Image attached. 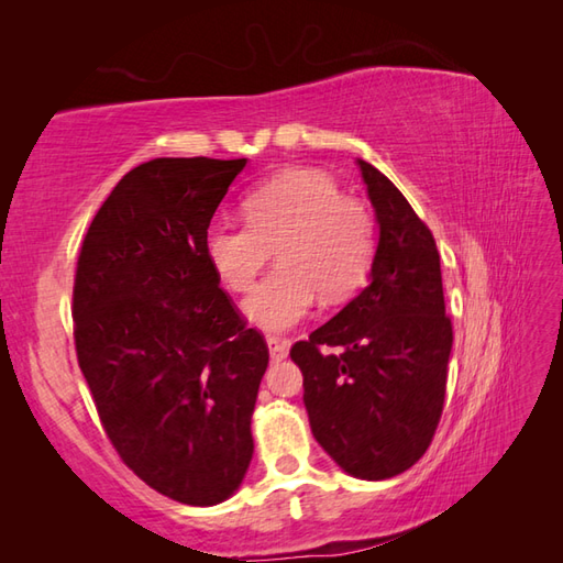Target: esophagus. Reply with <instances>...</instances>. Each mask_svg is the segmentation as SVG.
<instances>
[{
    "label": "esophagus",
    "mask_w": 563,
    "mask_h": 563,
    "mask_svg": "<svg viewBox=\"0 0 563 563\" xmlns=\"http://www.w3.org/2000/svg\"><path fill=\"white\" fill-rule=\"evenodd\" d=\"M267 347H269L272 362H282V360H286V354H289V345H286V342L279 338H269Z\"/></svg>",
    "instance_id": "34e87169"
}]
</instances>
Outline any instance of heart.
<instances>
[{"instance_id":"1","label":"heart","mask_w":563,"mask_h":563,"mask_svg":"<svg viewBox=\"0 0 563 563\" xmlns=\"http://www.w3.org/2000/svg\"><path fill=\"white\" fill-rule=\"evenodd\" d=\"M245 223H213L203 252L216 277L231 291H250L277 255L279 267L252 291L243 313L265 332L301 323L316 294L342 301L364 284L376 255L369 209L345 197L328 172L289 167L252 187L243 199Z\"/></svg>"}]
</instances>
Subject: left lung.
Here are the masks:
<instances>
[{
    "label": "left lung",
    "instance_id": "obj_1",
    "mask_svg": "<svg viewBox=\"0 0 563 563\" xmlns=\"http://www.w3.org/2000/svg\"><path fill=\"white\" fill-rule=\"evenodd\" d=\"M378 223L369 284L296 342L318 444L354 478L404 474L438 430L452 352L440 252L394 181L357 159Z\"/></svg>",
    "mask_w": 563,
    "mask_h": 563
}]
</instances>
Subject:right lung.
Wrapping results in <instances>:
<instances>
[{"label": "right lung", "mask_w": 563, "mask_h": 563, "mask_svg": "<svg viewBox=\"0 0 563 563\" xmlns=\"http://www.w3.org/2000/svg\"><path fill=\"white\" fill-rule=\"evenodd\" d=\"M240 159L157 157L123 175L79 250L75 347L123 464L185 506L233 496L255 442L265 338L231 303L203 238Z\"/></svg>", "instance_id": "1"}]
</instances>
